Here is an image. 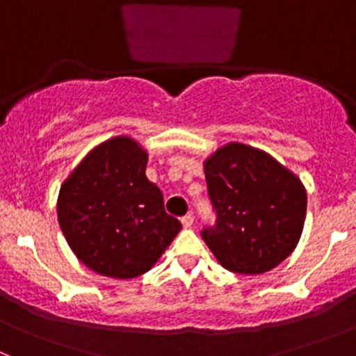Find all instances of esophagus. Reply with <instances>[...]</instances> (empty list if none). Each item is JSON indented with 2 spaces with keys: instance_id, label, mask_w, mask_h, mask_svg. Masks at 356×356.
Listing matches in <instances>:
<instances>
[{
  "instance_id": "obj_1",
  "label": "esophagus",
  "mask_w": 356,
  "mask_h": 356,
  "mask_svg": "<svg viewBox=\"0 0 356 356\" xmlns=\"http://www.w3.org/2000/svg\"><path fill=\"white\" fill-rule=\"evenodd\" d=\"M181 222H182V225H184L186 229H188V227H191V225H193V222H195V215H193V213H188V215H184V217L181 218Z\"/></svg>"
}]
</instances>
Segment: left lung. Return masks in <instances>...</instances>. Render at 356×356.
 <instances>
[{"instance_id": "1", "label": "left lung", "mask_w": 356, "mask_h": 356, "mask_svg": "<svg viewBox=\"0 0 356 356\" xmlns=\"http://www.w3.org/2000/svg\"><path fill=\"white\" fill-rule=\"evenodd\" d=\"M204 177L215 224L201 238L222 267L264 274L293 253L307 213L296 175L265 152L231 143L204 161Z\"/></svg>"}]
</instances>
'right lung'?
Instances as JSON below:
<instances>
[{
	"label": "right lung",
	"instance_id": "add662e5",
	"mask_svg": "<svg viewBox=\"0 0 356 356\" xmlns=\"http://www.w3.org/2000/svg\"><path fill=\"white\" fill-rule=\"evenodd\" d=\"M148 155L131 138L92 149L63 182L58 222L75 257L117 279L148 272L181 231L163 195L146 177Z\"/></svg>",
	"mask_w": 356,
	"mask_h": 356
}]
</instances>
